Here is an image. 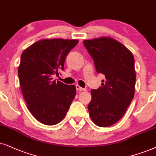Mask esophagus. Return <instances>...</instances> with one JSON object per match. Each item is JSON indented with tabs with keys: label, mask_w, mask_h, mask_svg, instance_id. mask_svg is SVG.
<instances>
[{
	"label": "esophagus",
	"mask_w": 156,
	"mask_h": 156,
	"mask_svg": "<svg viewBox=\"0 0 156 156\" xmlns=\"http://www.w3.org/2000/svg\"><path fill=\"white\" fill-rule=\"evenodd\" d=\"M76 90H78V91H85V90H86V89L82 88V87H80V86H78V85H76Z\"/></svg>",
	"instance_id": "1"
}]
</instances>
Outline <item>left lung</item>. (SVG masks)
<instances>
[{
  "label": "left lung",
  "instance_id": "1",
  "mask_svg": "<svg viewBox=\"0 0 156 156\" xmlns=\"http://www.w3.org/2000/svg\"><path fill=\"white\" fill-rule=\"evenodd\" d=\"M98 73L105 76L101 87L91 90L88 108L93 123L108 127L123 117L133 98L134 57L127 48L108 37L83 41Z\"/></svg>",
  "mask_w": 156,
  "mask_h": 156
}]
</instances>
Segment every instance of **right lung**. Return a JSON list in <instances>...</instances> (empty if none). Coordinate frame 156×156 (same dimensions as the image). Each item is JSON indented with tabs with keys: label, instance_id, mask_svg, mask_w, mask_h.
I'll use <instances>...</instances> for the list:
<instances>
[{
	"label": "right lung",
	"instance_id": "right-lung-1",
	"mask_svg": "<svg viewBox=\"0 0 156 156\" xmlns=\"http://www.w3.org/2000/svg\"><path fill=\"white\" fill-rule=\"evenodd\" d=\"M78 40L45 39L23 52L18 67L20 88L27 107L39 122L58 123L65 117L76 96V86L53 80L64 70V63Z\"/></svg>",
	"mask_w": 156,
	"mask_h": 156
}]
</instances>
